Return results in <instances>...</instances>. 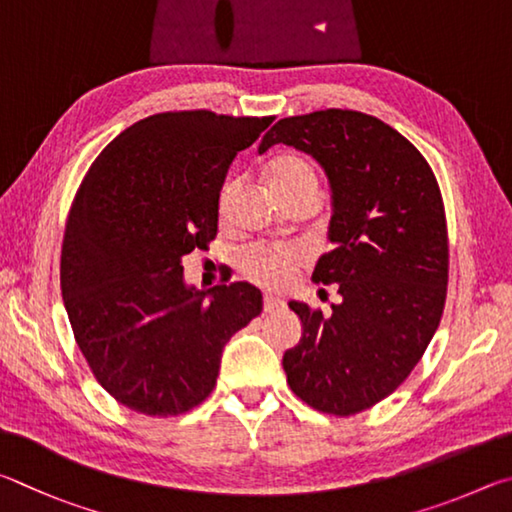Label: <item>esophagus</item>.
Here are the masks:
<instances>
[{
    "instance_id": "1",
    "label": "esophagus",
    "mask_w": 512,
    "mask_h": 512,
    "mask_svg": "<svg viewBox=\"0 0 512 512\" xmlns=\"http://www.w3.org/2000/svg\"><path fill=\"white\" fill-rule=\"evenodd\" d=\"M263 308H265V312L279 310V308H283V299L274 297V294H265V297H263Z\"/></svg>"
}]
</instances>
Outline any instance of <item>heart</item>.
I'll return each instance as SVG.
<instances>
[{
    "instance_id": "b5f03b06",
    "label": "heart",
    "mask_w": 512,
    "mask_h": 512,
    "mask_svg": "<svg viewBox=\"0 0 512 512\" xmlns=\"http://www.w3.org/2000/svg\"><path fill=\"white\" fill-rule=\"evenodd\" d=\"M267 184L283 204H288L303 195L319 193V177L315 166L306 157L294 155V152H281L270 159L265 168ZM236 182L224 184L220 193V211H227ZM301 263V254L290 247H254L242 258V272L251 281L261 285H281L292 276Z\"/></svg>"
}]
</instances>
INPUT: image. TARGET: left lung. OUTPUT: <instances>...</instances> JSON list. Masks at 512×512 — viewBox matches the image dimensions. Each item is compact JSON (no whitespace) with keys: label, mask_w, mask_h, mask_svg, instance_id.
I'll return each mask as SVG.
<instances>
[{"label":"left lung","mask_w":512,"mask_h":512,"mask_svg":"<svg viewBox=\"0 0 512 512\" xmlns=\"http://www.w3.org/2000/svg\"><path fill=\"white\" fill-rule=\"evenodd\" d=\"M276 143L315 157L333 191L328 240L312 279L337 285L324 317L297 312L301 342L285 351L290 389L312 409L353 416L391 396L432 342L447 294V222L441 188L414 143L375 116L319 110L281 119Z\"/></svg>","instance_id":"1"}]
</instances>
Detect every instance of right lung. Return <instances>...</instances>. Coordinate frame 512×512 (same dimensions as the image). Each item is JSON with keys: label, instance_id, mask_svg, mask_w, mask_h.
Wrapping results in <instances>:
<instances>
[{"label": "right lung", "instance_id": "add662e5", "mask_svg": "<svg viewBox=\"0 0 512 512\" xmlns=\"http://www.w3.org/2000/svg\"><path fill=\"white\" fill-rule=\"evenodd\" d=\"M272 121L152 114L107 143L71 202L60 254L69 324L98 384L132 411L177 416L200 405L222 348L261 315V290L245 281L195 290L182 258L215 238L231 161Z\"/></svg>", "mask_w": 512, "mask_h": 512}]
</instances>
